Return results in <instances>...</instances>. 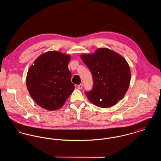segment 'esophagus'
Wrapping results in <instances>:
<instances>
[{"label": "esophagus", "instance_id": "34e87169", "mask_svg": "<svg viewBox=\"0 0 161 161\" xmlns=\"http://www.w3.org/2000/svg\"><path fill=\"white\" fill-rule=\"evenodd\" d=\"M83 86V83H81V84H78V85L77 86V87H78V89H82Z\"/></svg>", "mask_w": 161, "mask_h": 161}]
</instances>
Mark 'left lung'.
I'll list each match as a JSON object with an SVG mask.
<instances>
[{"instance_id":"obj_1","label":"left lung","mask_w":161,"mask_h":161,"mask_svg":"<svg viewBox=\"0 0 161 161\" xmlns=\"http://www.w3.org/2000/svg\"><path fill=\"white\" fill-rule=\"evenodd\" d=\"M93 77V87L85 94L97 106L111 107L121 100L130 84V68L120 55L107 48L81 56Z\"/></svg>"}]
</instances>
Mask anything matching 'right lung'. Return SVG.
<instances>
[{
  "label": "right lung",
  "mask_w": 161,
  "mask_h": 161,
  "mask_svg": "<svg viewBox=\"0 0 161 161\" xmlns=\"http://www.w3.org/2000/svg\"><path fill=\"white\" fill-rule=\"evenodd\" d=\"M70 57L57 51L42 54L29 69L26 86L35 102L49 110L64 104L74 90L68 68Z\"/></svg>",
  "instance_id": "add662e5"
}]
</instances>
